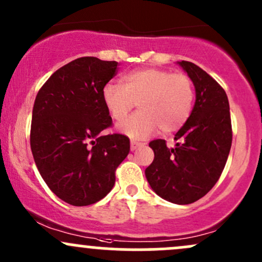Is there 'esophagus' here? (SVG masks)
<instances>
[{
	"mask_svg": "<svg viewBox=\"0 0 262 262\" xmlns=\"http://www.w3.org/2000/svg\"><path fill=\"white\" fill-rule=\"evenodd\" d=\"M143 143H141V142H136V141H131V143H130V147H131V151H134V150H136V148H139L140 146H142Z\"/></svg>",
	"mask_w": 262,
	"mask_h": 262,
	"instance_id": "obj_1",
	"label": "esophagus"
}]
</instances>
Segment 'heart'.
<instances>
[{
    "instance_id": "1",
    "label": "heart",
    "mask_w": 262,
    "mask_h": 262,
    "mask_svg": "<svg viewBox=\"0 0 262 262\" xmlns=\"http://www.w3.org/2000/svg\"><path fill=\"white\" fill-rule=\"evenodd\" d=\"M195 98L191 78L185 74L145 67L123 75L121 85L107 83L102 101L115 121L127 117L139 103V112L126 120L117 131L132 140H143L157 131L171 134L190 117Z\"/></svg>"
}]
</instances>
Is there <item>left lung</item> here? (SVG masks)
Returning a JSON list of instances; mask_svg holds the SVG:
<instances>
[{"instance_id": "8db88e82", "label": "left lung", "mask_w": 262, "mask_h": 262, "mask_svg": "<svg viewBox=\"0 0 262 262\" xmlns=\"http://www.w3.org/2000/svg\"><path fill=\"white\" fill-rule=\"evenodd\" d=\"M195 86L196 101L188 120L175 135L176 145L154 140L152 164L145 170L161 199L188 205L204 198L220 179L232 142L226 92L209 74L188 61H179Z\"/></svg>"}]
</instances>
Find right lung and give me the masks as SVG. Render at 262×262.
I'll return each instance as SVG.
<instances>
[{"label":"right lung","instance_id":"add662e5","mask_svg":"<svg viewBox=\"0 0 262 262\" xmlns=\"http://www.w3.org/2000/svg\"><path fill=\"white\" fill-rule=\"evenodd\" d=\"M116 61L80 57L53 72L36 96L31 151L40 175L57 198L74 206L100 201L115 185V171L130 152L125 135L101 136L112 119L102 90Z\"/></svg>","mask_w":262,"mask_h":262}]
</instances>
